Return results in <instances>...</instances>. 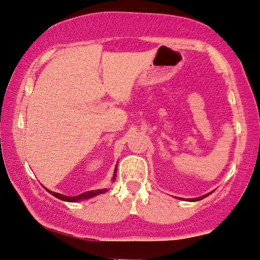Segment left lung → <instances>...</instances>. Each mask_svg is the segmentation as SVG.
Returning <instances> with one entry per match:
<instances>
[{"instance_id":"obj_1","label":"left lung","mask_w":260,"mask_h":260,"mask_svg":"<svg viewBox=\"0 0 260 260\" xmlns=\"http://www.w3.org/2000/svg\"><path fill=\"white\" fill-rule=\"evenodd\" d=\"M210 194V193H209ZM209 194H205V196H203V197H199V198H193V199H191V201H201V199H203V198H205L206 196H209Z\"/></svg>"}]
</instances>
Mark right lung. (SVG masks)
Listing matches in <instances>:
<instances>
[{"instance_id":"right-lung-1","label":"right lung","mask_w":260,"mask_h":260,"mask_svg":"<svg viewBox=\"0 0 260 260\" xmlns=\"http://www.w3.org/2000/svg\"><path fill=\"white\" fill-rule=\"evenodd\" d=\"M116 170H117V168L115 169V175L112 177V179H116ZM107 191V189H102V190H95V191H86V192H83L78 196H74V197H68V196L64 194H61V193H57V192H51V191H49L52 196H55L56 198L61 199V201H66V202H77V201H81V199H88V198H91V197H95L97 194H101Z\"/></svg>"}]
</instances>
